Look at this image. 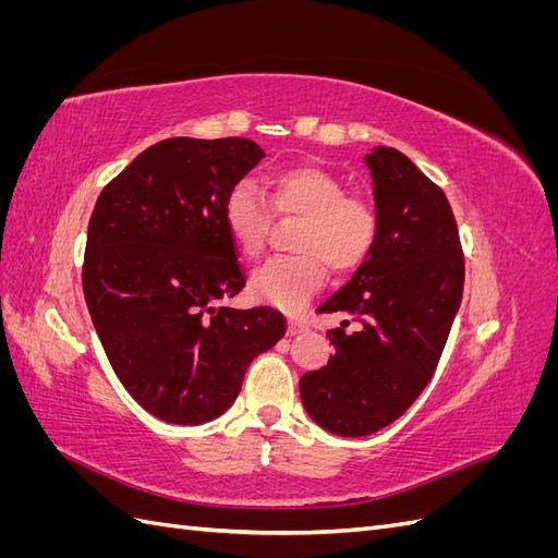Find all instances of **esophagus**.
<instances>
[{"label": "esophagus", "mask_w": 558, "mask_h": 558, "mask_svg": "<svg viewBox=\"0 0 558 558\" xmlns=\"http://www.w3.org/2000/svg\"><path fill=\"white\" fill-rule=\"evenodd\" d=\"M310 332V326L300 318H289V335H305Z\"/></svg>", "instance_id": "obj_1"}]
</instances>
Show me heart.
Masks as SVG:
<instances>
[{"label": "heart", "instance_id": "b5f03b06", "mask_svg": "<svg viewBox=\"0 0 558 558\" xmlns=\"http://www.w3.org/2000/svg\"><path fill=\"white\" fill-rule=\"evenodd\" d=\"M269 204L281 218H302L295 230V256L269 258L251 275L253 298L283 312H298L318 291L326 265L349 275L373 256L379 238V214L373 202L347 193V183L316 165L289 167L269 183ZM228 234L244 256L265 248L272 210L248 181L234 183L223 202Z\"/></svg>", "mask_w": 558, "mask_h": 558}]
</instances>
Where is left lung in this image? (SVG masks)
I'll return each instance as SVG.
<instances>
[{"instance_id":"obj_1","label":"left lung","mask_w":558,"mask_h":558,"mask_svg":"<svg viewBox=\"0 0 558 558\" xmlns=\"http://www.w3.org/2000/svg\"><path fill=\"white\" fill-rule=\"evenodd\" d=\"M375 181L379 238L340 293L316 312H347L359 330H328L335 356L302 375L300 396L320 428L377 433L428 386L459 312L465 260L447 195L396 148L365 156Z\"/></svg>"}]
</instances>
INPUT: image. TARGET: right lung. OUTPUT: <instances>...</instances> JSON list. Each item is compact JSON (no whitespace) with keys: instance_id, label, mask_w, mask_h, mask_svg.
Returning a JSON list of instances; mask_svg holds the SVG:
<instances>
[{"instance_id":"obj_1","label":"right lung","mask_w":558,"mask_h":558,"mask_svg":"<svg viewBox=\"0 0 558 558\" xmlns=\"http://www.w3.org/2000/svg\"><path fill=\"white\" fill-rule=\"evenodd\" d=\"M260 158L244 137L162 140L95 202L83 295L116 377L167 424L223 414L251 361L286 335L272 307L218 305L246 283L223 202Z\"/></svg>"}]
</instances>
